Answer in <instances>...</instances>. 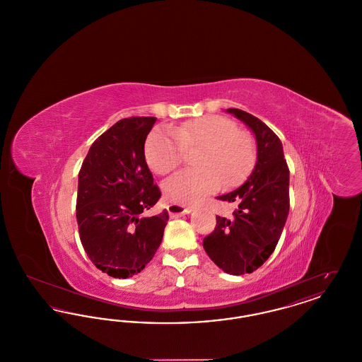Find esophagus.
I'll return each mask as SVG.
<instances>
[{
  "instance_id": "esophagus-1",
  "label": "esophagus",
  "mask_w": 362,
  "mask_h": 362,
  "mask_svg": "<svg viewBox=\"0 0 362 362\" xmlns=\"http://www.w3.org/2000/svg\"><path fill=\"white\" fill-rule=\"evenodd\" d=\"M167 210L171 216H182V214H189L192 211V209L189 206H183V205H177V204H171L167 206Z\"/></svg>"
}]
</instances>
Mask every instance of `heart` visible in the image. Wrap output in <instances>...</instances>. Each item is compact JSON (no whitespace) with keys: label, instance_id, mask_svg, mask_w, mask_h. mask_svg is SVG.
<instances>
[{"label":"heart","instance_id":"heart-1","mask_svg":"<svg viewBox=\"0 0 362 362\" xmlns=\"http://www.w3.org/2000/svg\"><path fill=\"white\" fill-rule=\"evenodd\" d=\"M199 168L185 170L164 182V194L175 204H198L207 194L225 186H235L254 167L255 142L238 130L230 119L206 115L186 122L173 130L156 129L145 142V158L158 175L176 170L185 160L186 149H197Z\"/></svg>","mask_w":362,"mask_h":362}]
</instances>
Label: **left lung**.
<instances>
[{
    "label": "left lung",
    "instance_id": "left-lung-1",
    "mask_svg": "<svg viewBox=\"0 0 362 362\" xmlns=\"http://www.w3.org/2000/svg\"><path fill=\"white\" fill-rule=\"evenodd\" d=\"M226 112L254 133L257 164L239 189L217 197L238 204V209L232 218L216 217L204 248L223 272L241 276L255 272L276 250L289 214V168L281 139L267 124L239 108Z\"/></svg>",
    "mask_w": 362,
    "mask_h": 362
}]
</instances>
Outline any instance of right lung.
Wrapping results in <instances>:
<instances>
[{
    "mask_svg": "<svg viewBox=\"0 0 362 362\" xmlns=\"http://www.w3.org/2000/svg\"><path fill=\"white\" fill-rule=\"evenodd\" d=\"M155 117L124 118L98 138L78 173L76 217L92 263L114 278L144 270L160 247L168 211L142 213L161 197L145 160Z\"/></svg>",
    "mask_w": 362,
    "mask_h": 362,
    "instance_id": "1",
    "label": "right lung"
}]
</instances>
